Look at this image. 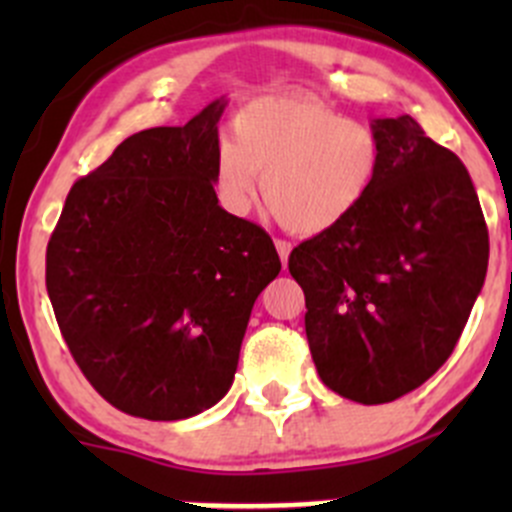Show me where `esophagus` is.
<instances>
[{"mask_svg":"<svg viewBox=\"0 0 512 512\" xmlns=\"http://www.w3.org/2000/svg\"><path fill=\"white\" fill-rule=\"evenodd\" d=\"M275 247H277V255H280L282 265H285V267H287V260H289V252H292V245H289V242H285V240H277V242H275Z\"/></svg>","mask_w":512,"mask_h":512,"instance_id":"34e87169","label":"esophagus"}]
</instances>
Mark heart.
<instances>
[{
  "instance_id": "heart-1",
  "label": "heart",
  "mask_w": 512,
  "mask_h": 512,
  "mask_svg": "<svg viewBox=\"0 0 512 512\" xmlns=\"http://www.w3.org/2000/svg\"><path fill=\"white\" fill-rule=\"evenodd\" d=\"M381 168L374 128L349 121L309 96L250 101L232 121V141L215 151L213 190L232 218H245L262 195L297 235H324L359 210Z\"/></svg>"
}]
</instances>
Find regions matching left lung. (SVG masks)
Masks as SVG:
<instances>
[{
  "mask_svg": "<svg viewBox=\"0 0 512 512\" xmlns=\"http://www.w3.org/2000/svg\"><path fill=\"white\" fill-rule=\"evenodd\" d=\"M381 168L359 210L294 247L319 376L356 404H389L448 359L488 270V227L456 153L411 116L374 118Z\"/></svg>",
  "mask_w": 512,
  "mask_h": 512,
  "instance_id": "1",
  "label": "left lung"
}]
</instances>
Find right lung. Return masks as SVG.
I'll use <instances>...</instances> for the list:
<instances>
[{
  "label": "right lung",
  "mask_w": 512,
  "mask_h": 512,
  "mask_svg": "<svg viewBox=\"0 0 512 512\" xmlns=\"http://www.w3.org/2000/svg\"><path fill=\"white\" fill-rule=\"evenodd\" d=\"M225 106L126 138L76 180L46 247L71 356L108 404L148 421L223 399L252 304L282 270L270 235L215 198Z\"/></svg>",
  "instance_id": "add662e5"
}]
</instances>
